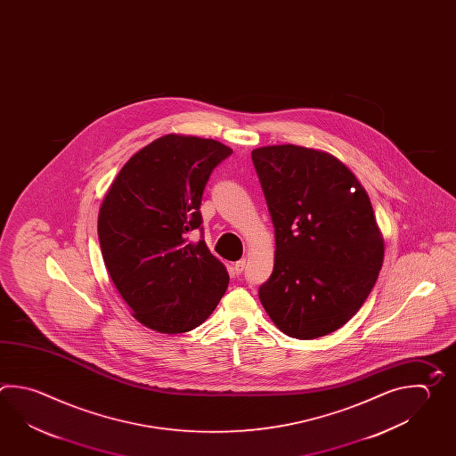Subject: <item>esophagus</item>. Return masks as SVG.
Listing matches in <instances>:
<instances>
[{
  "instance_id": "obj_1",
  "label": "esophagus",
  "mask_w": 456,
  "mask_h": 456,
  "mask_svg": "<svg viewBox=\"0 0 456 456\" xmlns=\"http://www.w3.org/2000/svg\"><path fill=\"white\" fill-rule=\"evenodd\" d=\"M245 265H247V260L242 258V260L235 261V265H233V270L235 273H242L245 270Z\"/></svg>"
}]
</instances>
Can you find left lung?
Returning a JSON list of instances; mask_svg holds the SVG:
<instances>
[{"label":"left lung","instance_id":"8db88e82","mask_svg":"<svg viewBox=\"0 0 456 456\" xmlns=\"http://www.w3.org/2000/svg\"><path fill=\"white\" fill-rule=\"evenodd\" d=\"M251 159L276 237L261 304L290 338L330 335L362 307L383 265L370 198L325 151L278 144L253 149Z\"/></svg>","mask_w":456,"mask_h":456}]
</instances>
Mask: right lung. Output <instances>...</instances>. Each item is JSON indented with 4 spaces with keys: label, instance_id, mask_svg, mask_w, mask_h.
<instances>
[{
    "label": "right lung",
    "instance_id": "1",
    "mask_svg": "<svg viewBox=\"0 0 456 456\" xmlns=\"http://www.w3.org/2000/svg\"><path fill=\"white\" fill-rule=\"evenodd\" d=\"M231 154L219 141L170 133L138 151L103 198L97 232L105 268L133 316L154 331H191L229 286L205 240L188 235L203 223L211 172Z\"/></svg>",
    "mask_w": 456,
    "mask_h": 456
}]
</instances>
